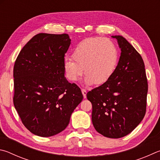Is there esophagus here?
Returning a JSON list of instances; mask_svg holds the SVG:
<instances>
[{"instance_id":"1","label":"esophagus","mask_w":160,"mask_h":160,"mask_svg":"<svg viewBox=\"0 0 160 160\" xmlns=\"http://www.w3.org/2000/svg\"><path fill=\"white\" fill-rule=\"evenodd\" d=\"M82 94L83 96V98H86V93H87V92H86V90H85V89H82Z\"/></svg>"}]
</instances>
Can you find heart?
Wrapping results in <instances>:
<instances>
[{"label":"heart","instance_id":"heart-1","mask_svg":"<svg viewBox=\"0 0 160 160\" xmlns=\"http://www.w3.org/2000/svg\"><path fill=\"white\" fill-rule=\"evenodd\" d=\"M74 60L66 58L64 69L71 82H77L83 74L87 85H102L110 79L117 68L119 52L112 41L104 38H90L78 43L72 53Z\"/></svg>","mask_w":160,"mask_h":160}]
</instances>
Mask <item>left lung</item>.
I'll list each match as a JSON object with an SVG mask.
<instances>
[{"mask_svg": "<svg viewBox=\"0 0 160 160\" xmlns=\"http://www.w3.org/2000/svg\"><path fill=\"white\" fill-rule=\"evenodd\" d=\"M121 49L113 75L107 82L89 91L92 122L98 132L110 138L130 133L146 111L148 81L141 55L122 36H112Z\"/></svg>", "mask_w": 160, "mask_h": 160, "instance_id": "left-lung-1", "label": "left lung"}]
</instances>
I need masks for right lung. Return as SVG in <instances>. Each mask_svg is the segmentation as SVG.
Returning <instances> with one entry per match:
<instances>
[{"instance_id": "obj_1", "label": "right lung", "mask_w": 160, "mask_h": 160, "mask_svg": "<svg viewBox=\"0 0 160 160\" xmlns=\"http://www.w3.org/2000/svg\"><path fill=\"white\" fill-rule=\"evenodd\" d=\"M68 34L41 33L28 41L13 69V102L23 124L41 137L60 133L82 101L81 89L64 77Z\"/></svg>"}]
</instances>
